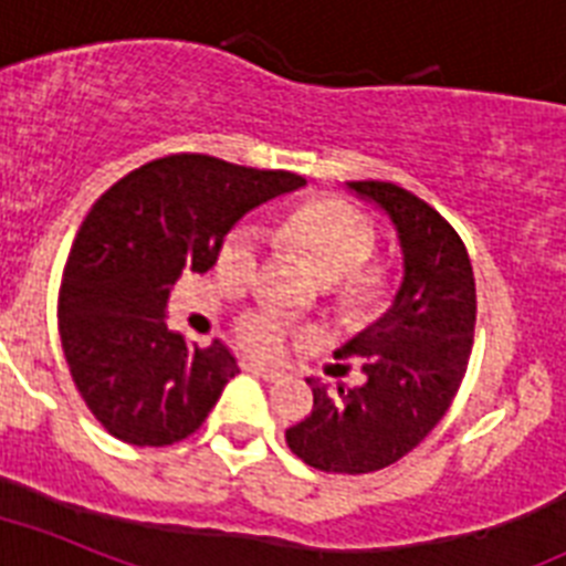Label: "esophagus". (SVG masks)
I'll return each instance as SVG.
<instances>
[{
  "label": "esophagus",
  "mask_w": 566,
  "mask_h": 566,
  "mask_svg": "<svg viewBox=\"0 0 566 566\" xmlns=\"http://www.w3.org/2000/svg\"><path fill=\"white\" fill-rule=\"evenodd\" d=\"M247 371L253 374V377H261L264 382H275V379L282 377V374L270 368V365H261V363H247Z\"/></svg>",
  "instance_id": "esophagus-1"
}]
</instances>
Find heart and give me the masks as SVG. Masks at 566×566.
<instances>
[{
	"mask_svg": "<svg viewBox=\"0 0 566 566\" xmlns=\"http://www.w3.org/2000/svg\"><path fill=\"white\" fill-rule=\"evenodd\" d=\"M282 239L307 255L319 275L334 287V302L348 316H368L386 307L391 275L382 264H371L377 253V227L354 203L336 198H313L293 207L282 221ZM261 264L259 230L232 227L218 250V270L235 284H250ZM291 327L279 313L259 311L239 322V339L259 356L282 354Z\"/></svg>",
	"mask_w": 566,
	"mask_h": 566,
	"instance_id": "heart-1",
	"label": "heart"
}]
</instances>
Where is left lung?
<instances>
[{
    "label": "left lung",
    "mask_w": 566,
    "mask_h": 566,
    "mask_svg": "<svg viewBox=\"0 0 566 566\" xmlns=\"http://www.w3.org/2000/svg\"><path fill=\"white\" fill-rule=\"evenodd\" d=\"M350 192L391 218L402 284L388 313L334 350L365 359V382L313 388V411L284 431L296 458L319 472L368 474L406 458L452 406L472 354L474 273L467 247L434 207L388 180H350Z\"/></svg>",
    "instance_id": "1"
}]
</instances>
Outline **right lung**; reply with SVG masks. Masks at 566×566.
<instances>
[{"label":"right lung","instance_id":"right-lung-1","mask_svg":"<svg viewBox=\"0 0 566 566\" xmlns=\"http://www.w3.org/2000/svg\"><path fill=\"white\" fill-rule=\"evenodd\" d=\"M298 187L296 172L169 155L99 195L71 244L56 316L71 379L108 434L172 446L201 429L239 363L218 339L189 348L169 331V293L216 264L244 212Z\"/></svg>","mask_w":566,"mask_h":566}]
</instances>
